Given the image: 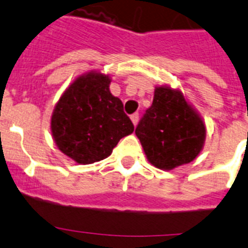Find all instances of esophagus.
<instances>
[{
	"mask_svg": "<svg viewBox=\"0 0 248 248\" xmlns=\"http://www.w3.org/2000/svg\"><path fill=\"white\" fill-rule=\"evenodd\" d=\"M130 119H131V122H133V124H134V125H137L138 122H139V114H138V113L131 114Z\"/></svg>",
	"mask_w": 248,
	"mask_h": 248,
	"instance_id": "esophagus-1",
	"label": "esophagus"
}]
</instances>
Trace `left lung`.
<instances>
[{
  "mask_svg": "<svg viewBox=\"0 0 248 248\" xmlns=\"http://www.w3.org/2000/svg\"><path fill=\"white\" fill-rule=\"evenodd\" d=\"M135 134L153 165L172 170L200 154L206 128L180 91L163 85L155 88L153 104L140 119Z\"/></svg>",
  "mask_w": 248,
  "mask_h": 248,
  "instance_id": "obj_1",
  "label": "left lung"
}]
</instances>
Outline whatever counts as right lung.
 <instances>
[{
	"mask_svg": "<svg viewBox=\"0 0 248 248\" xmlns=\"http://www.w3.org/2000/svg\"><path fill=\"white\" fill-rule=\"evenodd\" d=\"M110 80L99 72L82 74L54 107L53 139L76 163L87 165L108 157L119 140L134 131L122 100L109 91Z\"/></svg>",
	"mask_w": 248,
	"mask_h": 248,
	"instance_id": "add662e5",
	"label": "right lung"
}]
</instances>
